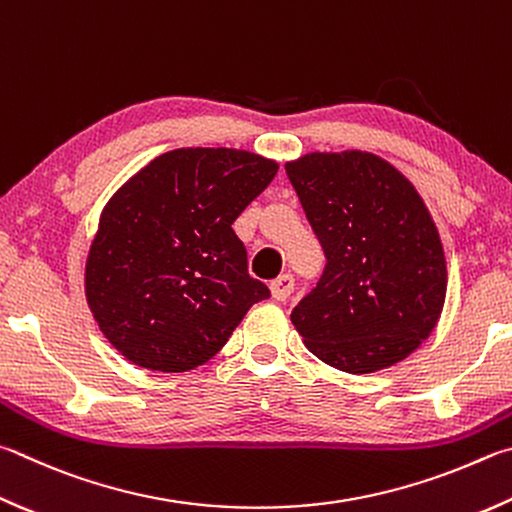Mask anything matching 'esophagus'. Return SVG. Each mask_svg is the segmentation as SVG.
Wrapping results in <instances>:
<instances>
[{"instance_id":"1","label":"esophagus","mask_w":512,"mask_h":512,"mask_svg":"<svg viewBox=\"0 0 512 512\" xmlns=\"http://www.w3.org/2000/svg\"><path fill=\"white\" fill-rule=\"evenodd\" d=\"M293 288H295L293 275L291 273H282L280 277H277V280L271 282V295L275 297V300L284 302V300H288V297H291Z\"/></svg>"}]
</instances>
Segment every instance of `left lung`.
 Segmentation results:
<instances>
[{
	"instance_id": "1",
	"label": "left lung",
	"mask_w": 512,
	"mask_h": 512,
	"mask_svg": "<svg viewBox=\"0 0 512 512\" xmlns=\"http://www.w3.org/2000/svg\"><path fill=\"white\" fill-rule=\"evenodd\" d=\"M327 255L293 327L315 358L347 374L392 367L430 338L448 266L439 228L407 176L360 150L311 152L286 163Z\"/></svg>"
}]
</instances>
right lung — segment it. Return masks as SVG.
<instances>
[{"instance_id":"right-lung-1","label":"right lung","mask_w":512,"mask_h":512,"mask_svg":"<svg viewBox=\"0 0 512 512\" xmlns=\"http://www.w3.org/2000/svg\"><path fill=\"white\" fill-rule=\"evenodd\" d=\"M277 170L246 150L181 147L111 194L85 264L87 304L111 347L143 369L179 374L226 345L268 297L232 224Z\"/></svg>"}]
</instances>
